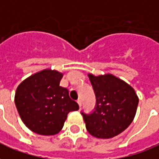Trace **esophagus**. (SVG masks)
Returning a JSON list of instances; mask_svg holds the SVG:
<instances>
[{"label": "esophagus", "mask_w": 159, "mask_h": 159, "mask_svg": "<svg viewBox=\"0 0 159 159\" xmlns=\"http://www.w3.org/2000/svg\"><path fill=\"white\" fill-rule=\"evenodd\" d=\"M77 102V103H78V105H79L80 107H82V101H81V99H78Z\"/></svg>", "instance_id": "obj_1"}]
</instances>
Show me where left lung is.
Wrapping results in <instances>:
<instances>
[{"label":"left lung","instance_id":"1","mask_svg":"<svg viewBox=\"0 0 159 159\" xmlns=\"http://www.w3.org/2000/svg\"><path fill=\"white\" fill-rule=\"evenodd\" d=\"M96 97L94 110L81 112L88 133L111 139L125 130L136 114L139 98L131 86L111 74L88 75Z\"/></svg>","mask_w":159,"mask_h":159}]
</instances>
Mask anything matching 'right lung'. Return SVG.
<instances>
[{
    "label": "right lung",
    "mask_w": 159,
    "mask_h": 159,
    "mask_svg": "<svg viewBox=\"0 0 159 159\" xmlns=\"http://www.w3.org/2000/svg\"><path fill=\"white\" fill-rule=\"evenodd\" d=\"M62 74L43 70L18 86L15 103L24 124L41 135H54L63 127L67 114L79 109L69 97L68 90L60 86Z\"/></svg>",
    "instance_id": "add662e5"
}]
</instances>
